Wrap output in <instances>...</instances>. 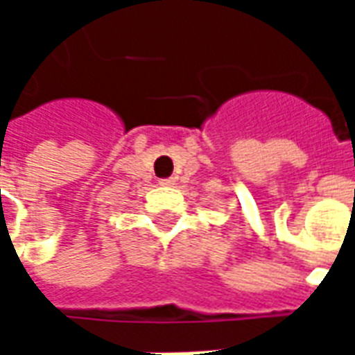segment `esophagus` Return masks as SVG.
<instances>
[{
	"instance_id": "obj_1",
	"label": "esophagus",
	"mask_w": 355,
	"mask_h": 355,
	"mask_svg": "<svg viewBox=\"0 0 355 355\" xmlns=\"http://www.w3.org/2000/svg\"><path fill=\"white\" fill-rule=\"evenodd\" d=\"M159 184H162V186H175V178H163V180H159Z\"/></svg>"
}]
</instances>
